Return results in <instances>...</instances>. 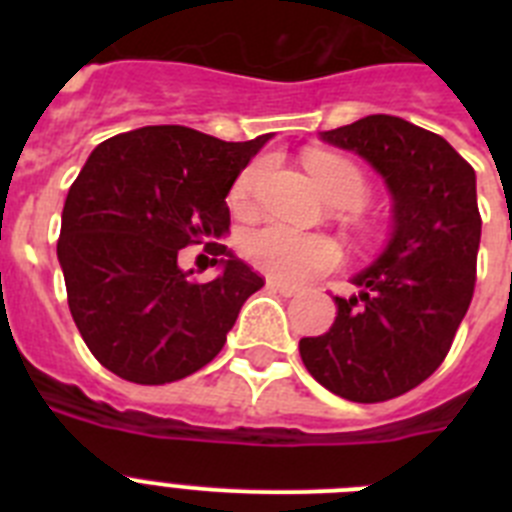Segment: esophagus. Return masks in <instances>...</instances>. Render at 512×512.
<instances>
[{
    "instance_id": "obj_1",
    "label": "esophagus",
    "mask_w": 512,
    "mask_h": 512,
    "mask_svg": "<svg viewBox=\"0 0 512 512\" xmlns=\"http://www.w3.org/2000/svg\"><path fill=\"white\" fill-rule=\"evenodd\" d=\"M266 287L274 289V292H279L282 297L297 295V287H292V284H287V282H279V279H266Z\"/></svg>"
}]
</instances>
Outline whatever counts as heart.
Masks as SVG:
<instances>
[{"mask_svg": "<svg viewBox=\"0 0 512 512\" xmlns=\"http://www.w3.org/2000/svg\"><path fill=\"white\" fill-rule=\"evenodd\" d=\"M307 169L315 176L330 200L338 207H359L366 197L364 174L351 161L333 153H310L305 158ZM261 166H251L233 184L230 200L238 210H248L256 197ZM241 251L259 271L287 284H300L325 274L341 259V251L330 238L292 230L287 225L269 223L248 230L241 238Z\"/></svg>", "mask_w": 512, "mask_h": 512, "instance_id": "1", "label": "heart"}]
</instances>
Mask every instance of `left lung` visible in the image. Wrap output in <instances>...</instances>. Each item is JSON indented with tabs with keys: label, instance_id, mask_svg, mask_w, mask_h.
I'll list each match as a JSON object with an SVG mask.
<instances>
[{
	"label": "left lung",
	"instance_id": "left-lung-1",
	"mask_svg": "<svg viewBox=\"0 0 512 512\" xmlns=\"http://www.w3.org/2000/svg\"><path fill=\"white\" fill-rule=\"evenodd\" d=\"M361 156L392 197L390 241L336 297L323 336L302 338L307 372L333 395L384 402L418 387L449 354L469 310L482 217L477 176L449 140L392 115L320 133Z\"/></svg>",
	"mask_w": 512,
	"mask_h": 512
}]
</instances>
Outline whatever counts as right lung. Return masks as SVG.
<instances>
[{
  "label": "right lung",
  "mask_w": 512,
  "mask_h": 512,
  "mask_svg": "<svg viewBox=\"0 0 512 512\" xmlns=\"http://www.w3.org/2000/svg\"><path fill=\"white\" fill-rule=\"evenodd\" d=\"M271 133L243 143L146 125L104 140L71 184L58 264L94 359L135 384H166L210 364L264 279L212 243V282L176 264L189 243L223 238L230 187Z\"/></svg>",
  "instance_id": "obj_1"
}]
</instances>
